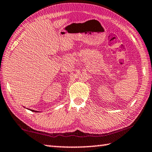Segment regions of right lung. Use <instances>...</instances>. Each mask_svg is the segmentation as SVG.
<instances>
[{
    "instance_id": "right-lung-1",
    "label": "right lung",
    "mask_w": 152,
    "mask_h": 152,
    "mask_svg": "<svg viewBox=\"0 0 152 152\" xmlns=\"http://www.w3.org/2000/svg\"><path fill=\"white\" fill-rule=\"evenodd\" d=\"M31 111H32V112H37V111H34V110H31Z\"/></svg>"
}]
</instances>
